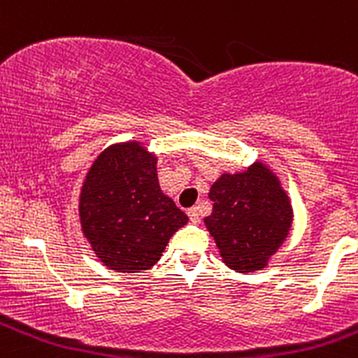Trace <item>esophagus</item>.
Instances as JSON below:
<instances>
[{"mask_svg":"<svg viewBox=\"0 0 358 358\" xmlns=\"http://www.w3.org/2000/svg\"><path fill=\"white\" fill-rule=\"evenodd\" d=\"M187 215H189V218L194 222V224H197V222L201 220V210L197 206L190 208V210L187 211Z\"/></svg>","mask_w":358,"mask_h":358,"instance_id":"esophagus-1","label":"esophagus"}]
</instances>
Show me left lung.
Masks as SVG:
<instances>
[{
    "instance_id": "1",
    "label": "left lung",
    "mask_w": 358,
    "mask_h": 358,
    "mask_svg": "<svg viewBox=\"0 0 358 358\" xmlns=\"http://www.w3.org/2000/svg\"><path fill=\"white\" fill-rule=\"evenodd\" d=\"M210 199L213 211L204 224L224 262L238 273L266 267L292 225V206L278 178L255 162L245 173L222 175Z\"/></svg>"
}]
</instances>
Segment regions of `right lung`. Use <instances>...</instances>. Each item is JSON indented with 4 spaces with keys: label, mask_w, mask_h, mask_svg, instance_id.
Wrapping results in <instances>:
<instances>
[{
    "label": "right lung",
    "mask_w": 358,
    "mask_h": 358,
    "mask_svg": "<svg viewBox=\"0 0 358 358\" xmlns=\"http://www.w3.org/2000/svg\"><path fill=\"white\" fill-rule=\"evenodd\" d=\"M157 157L138 141L112 145L94 161L80 192V222L105 266L150 269L169 238L189 222L159 187Z\"/></svg>",
    "instance_id": "add662e5"
}]
</instances>
